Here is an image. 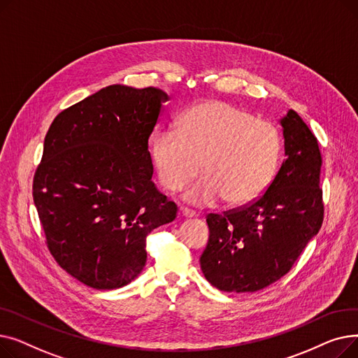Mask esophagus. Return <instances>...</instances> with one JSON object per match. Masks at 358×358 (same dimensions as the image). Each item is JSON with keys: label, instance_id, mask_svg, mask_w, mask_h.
I'll return each instance as SVG.
<instances>
[{"label": "esophagus", "instance_id": "34e87169", "mask_svg": "<svg viewBox=\"0 0 358 358\" xmlns=\"http://www.w3.org/2000/svg\"><path fill=\"white\" fill-rule=\"evenodd\" d=\"M180 215H181L182 217H196V216H197V215H196L193 210L184 209V208H181V209H180Z\"/></svg>", "mask_w": 358, "mask_h": 358}]
</instances>
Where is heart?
I'll use <instances>...</instances> for the list:
<instances>
[{
	"instance_id": "heart-1",
	"label": "heart",
	"mask_w": 358,
	"mask_h": 358,
	"mask_svg": "<svg viewBox=\"0 0 358 358\" xmlns=\"http://www.w3.org/2000/svg\"><path fill=\"white\" fill-rule=\"evenodd\" d=\"M283 142L268 120L224 101H204L187 110L178 129L162 127L150 141L158 177L176 192L203 168L206 176L184 194L194 206L248 204L270 185Z\"/></svg>"
}]
</instances>
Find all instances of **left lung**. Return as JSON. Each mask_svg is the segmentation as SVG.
I'll list each match as a JSON object with an SVG mask.
<instances>
[{
  "instance_id": "1",
  "label": "left lung",
  "mask_w": 358,
  "mask_h": 358,
  "mask_svg": "<svg viewBox=\"0 0 358 358\" xmlns=\"http://www.w3.org/2000/svg\"><path fill=\"white\" fill-rule=\"evenodd\" d=\"M285 155L266 193L242 209L210 213L200 267L212 286L252 293L287 274L324 220L322 158L315 135L294 110L280 119Z\"/></svg>"
}]
</instances>
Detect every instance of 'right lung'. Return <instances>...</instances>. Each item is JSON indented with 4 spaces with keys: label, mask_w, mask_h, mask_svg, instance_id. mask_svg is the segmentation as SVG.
Returning <instances> with one entry per match:
<instances>
[{
    "label": "right lung",
    "mask_w": 358,
    "mask_h": 358,
    "mask_svg": "<svg viewBox=\"0 0 358 358\" xmlns=\"http://www.w3.org/2000/svg\"><path fill=\"white\" fill-rule=\"evenodd\" d=\"M168 94L108 85L52 122L33 200L56 262L85 286L119 289L146 262V236L177 204L152 182L148 139Z\"/></svg>",
    "instance_id": "obj_1"
}]
</instances>
